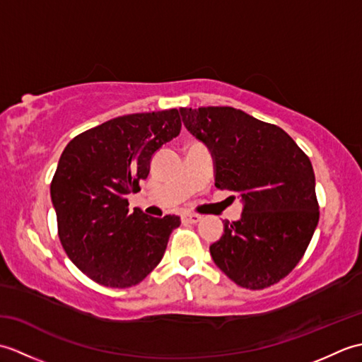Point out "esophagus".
Returning <instances> with one entry per match:
<instances>
[{"instance_id": "obj_1", "label": "esophagus", "mask_w": 362, "mask_h": 362, "mask_svg": "<svg viewBox=\"0 0 362 362\" xmlns=\"http://www.w3.org/2000/svg\"><path fill=\"white\" fill-rule=\"evenodd\" d=\"M201 219H202V216H199V214H189V213L182 214L183 224H197Z\"/></svg>"}]
</instances>
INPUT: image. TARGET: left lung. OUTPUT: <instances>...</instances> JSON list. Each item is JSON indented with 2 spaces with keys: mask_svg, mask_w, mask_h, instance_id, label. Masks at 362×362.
I'll return each mask as SVG.
<instances>
[{
  "mask_svg": "<svg viewBox=\"0 0 362 362\" xmlns=\"http://www.w3.org/2000/svg\"><path fill=\"white\" fill-rule=\"evenodd\" d=\"M183 126L211 152L214 187L241 197V218L210 245L222 272L247 289L284 279L302 259L319 222L316 177L279 126L233 107L180 109Z\"/></svg>",
  "mask_w": 362,
  "mask_h": 362,
  "instance_id": "obj_1",
  "label": "left lung"
}]
</instances>
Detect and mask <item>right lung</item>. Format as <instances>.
Instances as JSON below:
<instances>
[{
  "label": "right lung",
  "instance_id": "obj_1",
  "mask_svg": "<svg viewBox=\"0 0 362 362\" xmlns=\"http://www.w3.org/2000/svg\"><path fill=\"white\" fill-rule=\"evenodd\" d=\"M179 110L132 113L103 122L66 144L51 182L59 238L88 279L130 288L148 276L180 218L129 211L151 158L180 134Z\"/></svg>",
  "mask_w": 362,
  "mask_h": 362
}]
</instances>
